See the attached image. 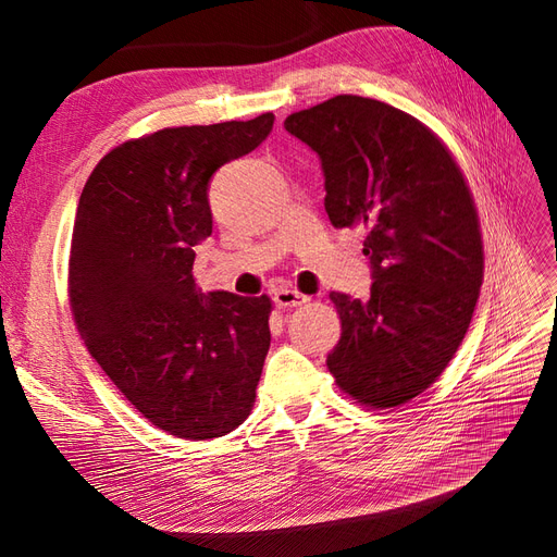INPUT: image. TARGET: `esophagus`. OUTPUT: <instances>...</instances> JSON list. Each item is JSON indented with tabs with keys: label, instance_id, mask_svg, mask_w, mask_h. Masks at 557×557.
<instances>
[{
	"label": "esophagus",
	"instance_id": "34e87169",
	"mask_svg": "<svg viewBox=\"0 0 557 557\" xmlns=\"http://www.w3.org/2000/svg\"><path fill=\"white\" fill-rule=\"evenodd\" d=\"M307 301H309L307 295H301L299 290H293V288H278L274 293V305L278 309H295V307L307 305Z\"/></svg>",
	"mask_w": 557,
	"mask_h": 557
}]
</instances>
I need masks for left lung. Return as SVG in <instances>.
Instances as JSON below:
<instances>
[{
	"mask_svg": "<svg viewBox=\"0 0 557 557\" xmlns=\"http://www.w3.org/2000/svg\"><path fill=\"white\" fill-rule=\"evenodd\" d=\"M285 129L325 172L330 223L364 227L369 299L332 293L342 336L327 356L339 391L372 409L411 401L442 376L483 283L474 195L448 146L411 113L336 95L290 113Z\"/></svg>",
	"mask_w": 557,
	"mask_h": 557,
	"instance_id": "8db88e82",
	"label": "left lung"
}]
</instances>
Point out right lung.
I'll use <instances>...</instances> for the list:
<instances>
[{"mask_svg":"<svg viewBox=\"0 0 557 557\" xmlns=\"http://www.w3.org/2000/svg\"><path fill=\"white\" fill-rule=\"evenodd\" d=\"M274 113L164 127L111 148L81 193L70 307L90 356L148 423L205 442L256 404L272 299L201 293L195 246L211 237L209 183L258 148Z\"/></svg>","mask_w":557,"mask_h":557,"instance_id":"right-lung-1","label":"right lung"}]
</instances>
